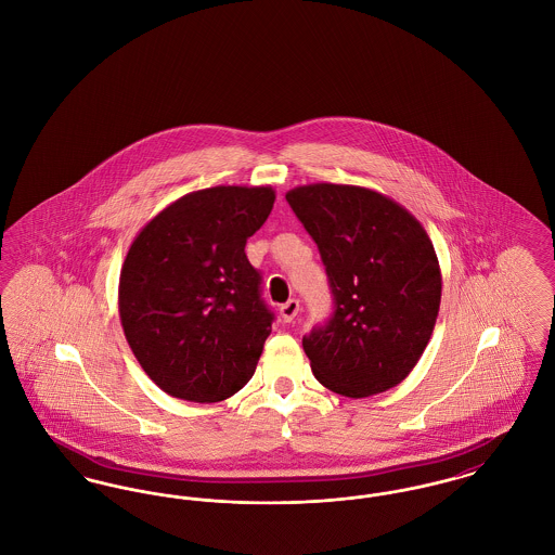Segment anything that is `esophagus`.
Segmentation results:
<instances>
[{
    "label": "esophagus",
    "mask_w": 555,
    "mask_h": 555,
    "mask_svg": "<svg viewBox=\"0 0 555 555\" xmlns=\"http://www.w3.org/2000/svg\"><path fill=\"white\" fill-rule=\"evenodd\" d=\"M298 311H300V302L296 298H291L286 305L280 307V318L286 321V323H291L298 315Z\"/></svg>",
    "instance_id": "obj_1"
}]
</instances>
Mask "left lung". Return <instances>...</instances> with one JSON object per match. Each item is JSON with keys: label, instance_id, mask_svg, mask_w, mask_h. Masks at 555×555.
I'll return each mask as SVG.
<instances>
[{"label": "left lung", "instance_id": "1", "mask_svg": "<svg viewBox=\"0 0 555 555\" xmlns=\"http://www.w3.org/2000/svg\"><path fill=\"white\" fill-rule=\"evenodd\" d=\"M320 246L334 318L302 338L321 384L350 399L395 388L426 349L442 275L433 240L405 206L372 188L309 183L286 194Z\"/></svg>", "mask_w": 555, "mask_h": 555}]
</instances>
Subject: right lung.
<instances>
[{"mask_svg":"<svg viewBox=\"0 0 555 555\" xmlns=\"http://www.w3.org/2000/svg\"><path fill=\"white\" fill-rule=\"evenodd\" d=\"M273 203L271 185H215L165 206L133 237L118 315L142 370L167 395L217 403L253 378L273 315L244 246Z\"/></svg>","mask_w":555,"mask_h":555,"instance_id":"add662e5","label":"right lung"}]
</instances>
